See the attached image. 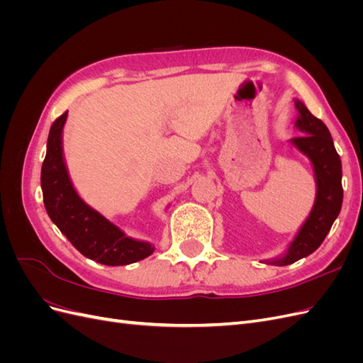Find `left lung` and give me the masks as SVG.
<instances>
[{"mask_svg":"<svg viewBox=\"0 0 363 363\" xmlns=\"http://www.w3.org/2000/svg\"><path fill=\"white\" fill-rule=\"evenodd\" d=\"M295 107L298 118L295 127L304 135L294 138L291 142L303 155L311 159L316 177V199L312 212L300 228L298 235L292 240L286 255L267 263L284 267L300 260L323 244L327 233L335 223L342 206V163L333 145L330 131L321 119L315 118L307 107L296 100Z\"/></svg>","mask_w":363,"mask_h":363,"instance_id":"1","label":"left lung"}]
</instances>
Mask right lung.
<instances>
[{
	"label": "right lung",
	"instance_id": "1",
	"mask_svg": "<svg viewBox=\"0 0 363 363\" xmlns=\"http://www.w3.org/2000/svg\"><path fill=\"white\" fill-rule=\"evenodd\" d=\"M68 112L54 121L47 156L42 163L43 204L51 221L87 259L103 265H128L152 255L155 247L125 236L111 221L87 206L72 188L62 151V130Z\"/></svg>",
	"mask_w": 363,
	"mask_h": 363
}]
</instances>
